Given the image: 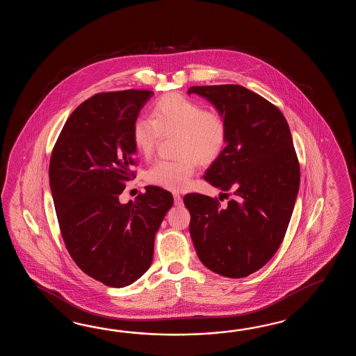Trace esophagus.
Masks as SVG:
<instances>
[{
    "mask_svg": "<svg viewBox=\"0 0 356 356\" xmlns=\"http://www.w3.org/2000/svg\"><path fill=\"white\" fill-rule=\"evenodd\" d=\"M173 197H175V204H177V206H181V204H183V198H181L179 193H175Z\"/></svg>",
    "mask_w": 356,
    "mask_h": 356,
    "instance_id": "obj_1",
    "label": "esophagus"
}]
</instances>
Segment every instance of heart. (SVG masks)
<instances>
[{
  "instance_id": "obj_1",
  "label": "heart",
  "mask_w": 356,
  "mask_h": 356,
  "mask_svg": "<svg viewBox=\"0 0 356 356\" xmlns=\"http://www.w3.org/2000/svg\"><path fill=\"white\" fill-rule=\"evenodd\" d=\"M175 135V152L179 158L158 160L146 173L154 186L170 191L187 188L197 168L210 164L224 152L229 137L227 117L206 109L195 99L169 94L155 102L152 118L140 117L134 123L132 138L137 150L150 156L163 136Z\"/></svg>"
}]
</instances>
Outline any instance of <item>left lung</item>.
<instances>
[{
  "label": "left lung",
  "instance_id": "8db88e82",
  "mask_svg": "<svg viewBox=\"0 0 356 356\" xmlns=\"http://www.w3.org/2000/svg\"><path fill=\"white\" fill-rule=\"evenodd\" d=\"M227 117V144L204 173L232 196L188 193L189 233L207 268L239 279L256 273L280 248L294 210L300 165L280 109L241 85L192 86Z\"/></svg>",
  "mask_w": 356,
  "mask_h": 356
}]
</instances>
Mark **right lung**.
Returning a JSON list of instances; mask_svg holds the SVG:
<instances>
[{
	"label": "right lung",
	"instance_id": "right-lung-1",
	"mask_svg": "<svg viewBox=\"0 0 356 356\" xmlns=\"http://www.w3.org/2000/svg\"><path fill=\"white\" fill-rule=\"evenodd\" d=\"M152 95L129 89L86 99L51 155L49 184L65 245L83 273L111 288L127 286L149 270L154 238L173 204L172 193L155 186L135 202L118 200L136 178L132 129Z\"/></svg>",
	"mask_w": 356,
	"mask_h": 356
}]
</instances>
